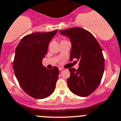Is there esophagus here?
<instances>
[{
    "label": "esophagus",
    "mask_w": 121,
    "mask_h": 121,
    "mask_svg": "<svg viewBox=\"0 0 121 121\" xmlns=\"http://www.w3.org/2000/svg\"><path fill=\"white\" fill-rule=\"evenodd\" d=\"M63 69H63V68H62V67H59V70H60V71H61V70H62Z\"/></svg>",
    "instance_id": "esophagus-1"
}]
</instances>
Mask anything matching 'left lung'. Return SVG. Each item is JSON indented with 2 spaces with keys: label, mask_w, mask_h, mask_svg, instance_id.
Returning <instances> with one entry per match:
<instances>
[{
  "label": "left lung",
  "mask_w": 121,
  "mask_h": 121,
  "mask_svg": "<svg viewBox=\"0 0 121 121\" xmlns=\"http://www.w3.org/2000/svg\"><path fill=\"white\" fill-rule=\"evenodd\" d=\"M59 32L70 39L71 61L73 59L79 61L78 70L69 69V89L76 95H89L97 88L104 75L105 63L100 45L91 33L80 27L59 30Z\"/></svg>",
  "instance_id": "8db88e82"
}]
</instances>
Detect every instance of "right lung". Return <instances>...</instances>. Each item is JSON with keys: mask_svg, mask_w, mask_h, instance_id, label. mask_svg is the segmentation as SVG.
<instances>
[{"mask_svg": "<svg viewBox=\"0 0 121 121\" xmlns=\"http://www.w3.org/2000/svg\"><path fill=\"white\" fill-rule=\"evenodd\" d=\"M57 30L36 32L24 37L15 50L13 70L21 88L37 99L48 97L54 91L59 69L43 66L42 60L48 52L49 43Z\"/></svg>", "mask_w": 121, "mask_h": 121, "instance_id": "add662e5", "label": "right lung"}]
</instances>
